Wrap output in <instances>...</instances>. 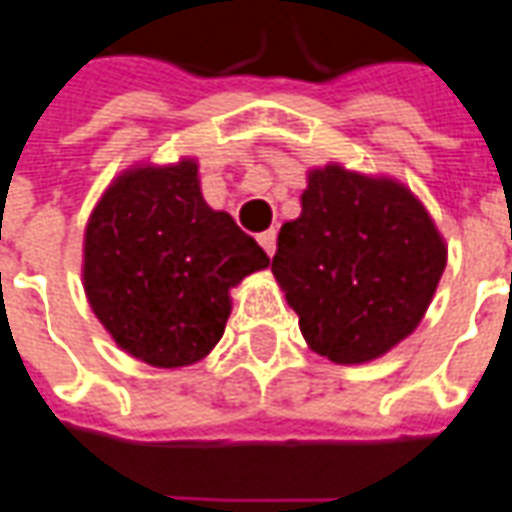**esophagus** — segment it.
Instances as JSON below:
<instances>
[{
  "label": "esophagus",
  "mask_w": 512,
  "mask_h": 512,
  "mask_svg": "<svg viewBox=\"0 0 512 512\" xmlns=\"http://www.w3.org/2000/svg\"><path fill=\"white\" fill-rule=\"evenodd\" d=\"M257 241H260V246L266 249V255L271 257L274 255V249H277V230H266L257 235Z\"/></svg>",
  "instance_id": "1"
}]
</instances>
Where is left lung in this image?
Listing matches in <instances>:
<instances>
[{
	"mask_svg": "<svg viewBox=\"0 0 512 512\" xmlns=\"http://www.w3.org/2000/svg\"><path fill=\"white\" fill-rule=\"evenodd\" d=\"M443 268L446 244L413 191L338 163L307 174L302 213L282 224L271 260L307 346L346 366L416 330Z\"/></svg>",
	"mask_w": 512,
	"mask_h": 512,
	"instance_id": "obj_1",
	"label": "left lung"
}]
</instances>
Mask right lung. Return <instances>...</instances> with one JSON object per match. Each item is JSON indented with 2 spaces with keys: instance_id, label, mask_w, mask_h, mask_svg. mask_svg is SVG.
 Masks as SVG:
<instances>
[{
  "instance_id": "add662e5",
  "label": "right lung",
  "mask_w": 512,
  "mask_h": 512,
  "mask_svg": "<svg viewBox=\"0 0 512 512\" xmlns=\"http://www.w3.org/2000/svg\"><path fill=\"white\" fill-rule=\"evenodd\" d=\"M266 266L255 238L207 205L191 157L119 174L82 244L91 310L127 355L155 368L210 355L230 318V288Z\"/></svg>"
}]
</instances>
